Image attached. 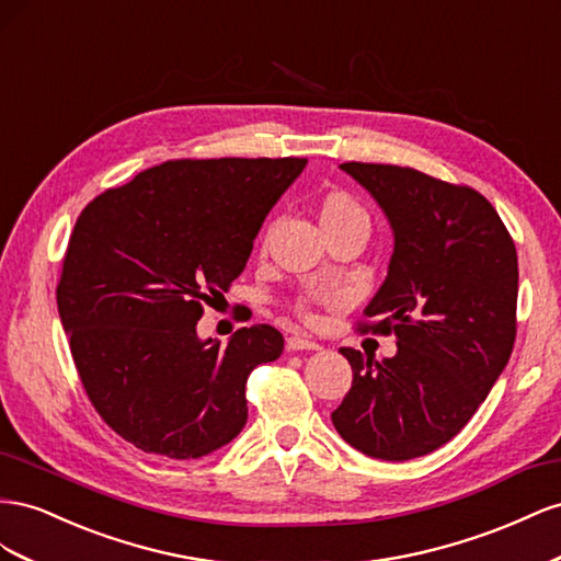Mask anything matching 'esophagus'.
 I'll use <instances>...</instances> for the list:
<instances>
[{"mask_svg":"<svg viewBox=\"0 0 561 561\" xmlns=\"http://www.w3.org/2000/svg\"><path fill=\"white\" fill-rule=\"evenodd\" d=\"M286 347L289 350H319L322 345L319 343H314L312 339H308V335H302V333H296V335H291L289 341H286Z\"/></svg>","mask_w":561,"mask_h":561,"instance_id":"34e87169","label":"esophagus"}]
</instances>
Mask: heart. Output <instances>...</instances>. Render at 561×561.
<instances>
[{"mask_svg": "<svg viewBox=\"0 0 561 561\" xmlns=\"http://www.w3.org/2000/svg\"><path fill=\"white\" fill-rule=\"evenodd\" d=\"M319 218L324 222H341V220H350V218H366L362 206L352 199L345 192H331V195L322 202V211H319ZM300 312L306 317H312L308 308L300 306Z\"/></svg>", "mask_w": 561, "mask_h": 561, "instance_id": "obj_1", "label": "heart"}]
</instances>
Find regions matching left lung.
I'll use <instances>...</instances> for the list:
<instances>
[{
  "instance_id": "left-lung-1",
  "label": "left lung",
  "mask_w": 561,
  "mask_h": 561,
  "mask_svg": "<svg viewBox=\"0 0 561 561\" xmlns=\"http://www.w3.org/2000/svg\"><path fill=\"white\" fill-rule=\"evenodd\" d=\"M386 211L388 277L364 331L394 333L382 362L341 347L352 388L331 413L339 435L380 460L439 449L484 402L517 335V249L491 202L409 167L341 164Z\"/></svg>"
}]
</instances>
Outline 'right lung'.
I'll return each mask as SVG.
<instances>
[{
    "instance_id": "1",
    "label": "right lung",
    "mask_w": 561,
    "mask_h": 561,
    "mask_svg": "<svg viewBox=\"0 0 561 561\" xmlns=\"http://www.w3.org/2000/svg\"><path fill=\"white\" fill-rule=\"evenodd\" d=\"M308 159H175L79 214L56 289L82 386L136 449L202 458L247 423V378L275 362L270 324L199 341L204 306L242 275L265 216Z\"/></svg>"
}]
</instances>
